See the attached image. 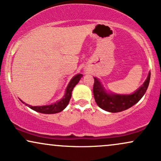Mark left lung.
Returning <instances> with one entry per match:
<instances>
[{"mask_svg": "<svg viewBox=\"0 0 161 161\" xmlns=\"http://www.w3.org/2000/svg\"><path fill=\"white\" fill-rule=\"evenodd\" d=\"M151 73L149 72L147 79L141 87L130 95H118L109 93L102 86L100 80L94 77L95 83L93 86V94L96 104L99 108L110 113L121 112L130 108L143 97L150 82Z\"/></svg>", "mask_w": 161, "mask_h": 161, "instance_id": "left-lung-1", "label": "left lung"}]
</instances>
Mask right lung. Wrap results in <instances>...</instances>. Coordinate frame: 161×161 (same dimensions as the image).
<instances>
[{"label": "right lung", "mask_w": 161, "mask_h": 161, "mask_svg": "<svg viewBox=\"0 0 161 161\" xmlns=\"http://www.w3.org/2000/svg\"><path fill=\"white\" fill-rule=\"evenodd\" d=\"M82 74H77L75 75V76H73L71 80H70L69 84H68L67 87H66L65 95H64V97H63L60 101H57V102L53 103L52 104L45 105V106H31V105L25 104V103L23 102L22 100H20V101H21V102H23V104H25L26 106L29 107V108L35 110V111L45 114H57V113H59L62 111V110H64V109L66 108V106L69 104L70 98H71L73 89L74 88V87L78 84V82H79V80H80V79L82 78Z\"/></svg>", "instance_id": "1"}]
</instances>
